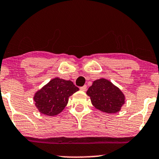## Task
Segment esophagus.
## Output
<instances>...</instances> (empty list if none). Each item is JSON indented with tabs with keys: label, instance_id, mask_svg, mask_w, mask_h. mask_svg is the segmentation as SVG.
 I'll use <instances>...</instances> for the list:
<instances>
[{
	"label": "esophagus",
	"instance_id": "obj_1",
	"mask_svg": "<svg viewBox=\"0 0 159 159\" xmlns=\"http://www.w3.org/2000/svg\"><path fill=\"white\" fill-rule=\"evenodd\" d=\"M80 90L82 91H86L87 90V86L84 85V86H83V87H80Z\"/></svg>",
	"mask_w": 159,
	"mask_h": 159
}]
</instances>
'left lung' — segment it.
Instances as JSON below:
<instances>
[{"label":"left lung","mask_w":159,"mask_h":159,"mask_svg":"<svg viewBox=\"0 0 159 159\" xmlns=\"http://www.w3.org/2000/svg\"><path fill=\"white\" fill-rule=\"evenodd\" d=\"M93 105L98 110L108 114L120 111L125 103V96L117 87L108 80L101 78L93 81L87 91Z\"/></svg>","instance_id":"obj_1"}]
</instances>
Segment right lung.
<instances>
[{
    "label": "right lung",
    "mask_w": 159,
    "mask_h": 159,
    "mask_svg": "<svg viewBox=\"0 0 159 159\" xmlns=\"http://www.w3.org/2000/svg\"><path fill=\"white\" fill-rule=\"evenodd\" d=\"M78 90L73 82L55 78L36 93L35 105L42 114L54 116L64 109L69 96Z\"/></svg>",
    "instance_id": "add662e5"
}]
</instances>
